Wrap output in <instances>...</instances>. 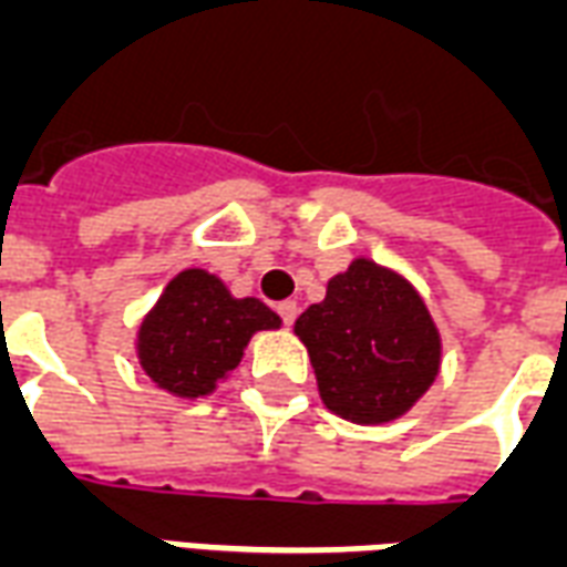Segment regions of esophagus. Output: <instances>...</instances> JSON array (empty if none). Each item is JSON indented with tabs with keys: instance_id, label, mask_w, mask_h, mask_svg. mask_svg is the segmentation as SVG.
I'll return each mask as SVG.
<instances>
[{
	"instance_id": "obj_1",
	"label": "esophagus",
	"mask_w": 567,
	"mask_h": 567,
	"mask_svg": "<svg viewBox=\"0 0 567 567\" xmlns=\"http://www.w3.org/2000/svg\"><path fill=\"white\" fill-rule=\"evenodd\" d=\"M278 313H280V319H284V326H292V322H296V317H299V305H296V301H280Z\"/></svg>"
}]
</instances>
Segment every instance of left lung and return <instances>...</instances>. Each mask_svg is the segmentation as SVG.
<instances>
[{"instance_id": "obj_1", "label": "left lung", "mask_w": 567, "mask_h": 567, "mask_svg": "<svg viewBox=\"0 0 567 567\" xmlns=\"http://www.w3.org/2000/svg\"><path fill=\"white\" fill-rule=\"evenodd\" d=\"M319 398L355 424H382L415 406L440 373V331L410 280L352 259L326 299L296 319Z\"/></svg>"}]
</instances>
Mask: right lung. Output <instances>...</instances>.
I'll list each match as a JSON object with an SVG mask.
<instances>
[{"instance_id":"obj_1","label":"right lung","mask_w":567,"mask_h":567,"mask_svg":"<svg viewBox=\"0 0 567 567\" xmlns=\"http://www.w3.org/2000/svg\"><path fill=\"white\" fill-rule=\"evenodd\" d=\"M278 326V313L259 299H233L220 278L185 268L140 326V368L157 389L203 398L241 361L257 331Z\"/></svg>"}]
</instances>
